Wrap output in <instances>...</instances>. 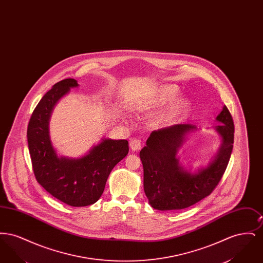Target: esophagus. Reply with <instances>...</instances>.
Listing matches in <instances>:
<instances>
[{
  "label": "esophagus",
  "mask_w": 263,
  "mask_h": 263,
  "mask_svg": "<svg viewBox=\"0 0 263 263\" xmlns=\"http://www.w3.org/2000/svg\"><path fill=\"white\" fill-rule=\"evenodd\" d=\"M131 150L134 151V152H137L142 148V144H141V141L138 140V139H132L130 141V144H129Z\"/></svg>",
  "instance_id": "esophagus-1"
}]
</instances>
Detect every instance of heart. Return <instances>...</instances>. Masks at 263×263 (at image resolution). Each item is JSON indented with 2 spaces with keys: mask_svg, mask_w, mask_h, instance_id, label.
<instances>
[{
  "mask_svg": "<svg viewBox=\"0 0 263 263\" xmlns=\"http://www.w3.org/2000/svg\"><path fill=\"white\" fill-rule=\"evenodd\" d=\"M177 92H178V88L175 85L166 84V85L160 86L155 88L146 99L138 102L135 105V109L138 111H143V110H150V109L157 108L164 104L165 102L172 100L177 95ZM187 105V100L184 98L182 97L175 98L167 104L163 114L159 117L158 123L164 124V123L174 121L176 117H178L186 109Z\"/></svg>",
  "mask_w": 263,
  "mask_h": 263,
  "instance_id": "obj_1",
  "label": "heart"
}]
</instances>
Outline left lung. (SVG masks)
<instances>
[{"mask_svg": "<svg viewBox=\"0 0 263 263\" xmlns=\"http://www.w3.org/2000/svg\"><path fill=\"white\" fill-rule=\"evenodd\" d=\"M216 130L223 143L215 160L195 174L184 171L176 159L185 134L196 129L192 124H176L155 130L140 152L144 167V191L157 210L185 209L207 197L219 184L231 158L235 125L228 107L216 118Z\"/></svg>", "mask_w": 263, "mask_h": 263, "instance_id": "obj_1", "label": "left lung"}]
</instances>
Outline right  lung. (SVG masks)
I'll use <instances>...</instances> for the list:
<instances>
[{
  "instance_id": "add662e5",
  "label": "right lung",
  "mask_w": 263,
  "mask_h": 263,
  "mask_svg": "<svg viewBox=\"0 0 263 263\" xmlns=\"http://www.w3.org/2000/svg\"><path fill=\"white\" fill-rule=\"evenodd\" d=\"M74 79L53 86L34 108L27 126L28 150L38 183L52 196L73 207L88 206L100 199L113 167L128 154L127 140L104 139L80 159L59 158L49 137V118L56 102L71 88Z\"/></svg>"
}]
</instances>
